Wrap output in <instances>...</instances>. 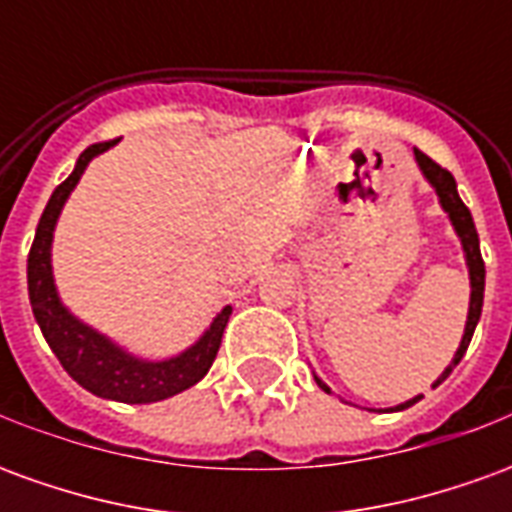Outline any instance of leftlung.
<instances>
[{"mask_svg":"<svg viewBox=\"0 0 512 512\" xmlns=\"http://www.w3.org/2000/svg\"><path fill=\"white\" fill-rule=\"evenodd\" d=\"M414 158H417V164H419V169H422L425 180H428L430 186L436 189V194H439L441 208H444V213L450 216L452 230H455V235L461 238L463 257H466V268H469V285H472V296H469V315H466V329H463L461 345H458V351H455V356H452L450 365L444 367V373L436 378V384L433 386H439L441 381H444V378L450 376L452 370H455V365L461 362L463 354H466V348H469V343H472V334H474V329H477V321H480V312H483L485 263H483V255H480V238H477V230H474L472 213H469V208H466L461 197H458L455 178H452L447 169L439 167L433 158H428L425 153H422V150H417V147H414ZM315 384L321 386L323 392H329V386L323 384L318 376H315ZM419 400H422V395L411 397V400H406V403H400V406H395V408H389V411H403V408L414 406V403H419Z\"/></svg>","mask_w":512,"mask_h":512,"instance_id":"8db88e82","label":"left lung"}]
</instances>
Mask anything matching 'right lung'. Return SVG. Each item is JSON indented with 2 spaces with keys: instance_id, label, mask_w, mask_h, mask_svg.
<instances>
[{
  "instance_id": "1",
  "label": "right lung",
  "mask_w": 512,
  "mask_h": 512,
  "mask_svg": "<svg viewBox=\"0 0 512 512\" xmlns=\"http://www.w3.org/2000/svg\"><path fill=\"white\" fill-rule=\"evenodd\" d=\"M115 142H101L90 145L84 150L76 167L68 178L51 194L46 211L40 216L35 241L27 257V285H29V304L32 315L38 321L40 332L46 337V343L60 359L65 373L84 386L87 392H93L106 400H120V403H156L167 397L178 395L183 389H189L197 381L205 378L211 370L213 359L219 354L222 345L224 326L230 321L233 307H224L213 323L202 332V337L194 345H189L183 354L169 356L161 362L139 359L128 354L126 348L112 343L106 334L95 332L93 326L82 323L60 301L57 285H54V271H51V241H54V227L60 219L62 205L71 197L76 183L84 175L87 164L95 156H101L104 150Z\"/></svg>"
}]
</instances>
